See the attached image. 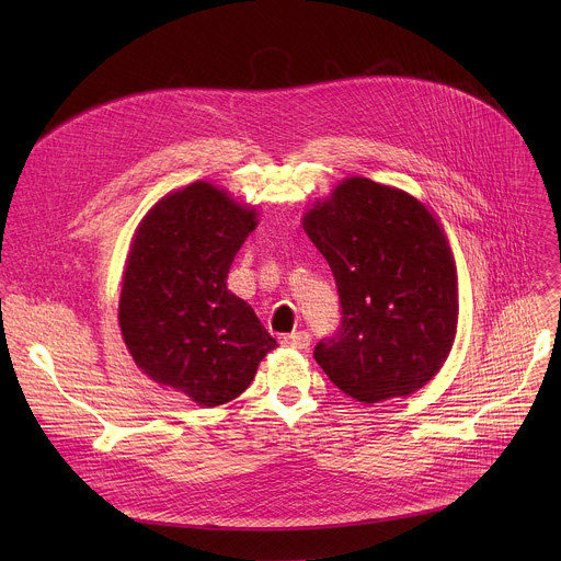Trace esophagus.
I'll use <instances>...</instances> for the list:
<instances>
[{"label": "esophagus", "mask_w": 561, "mask_h": 561, "mask_svg": "<svg viewBox=\"0 0 561 561\" xmlns=\"http://www.w3.org/2000/svg\"><path fill=\"white\" fill-rule=\"evenodd\" d=\"M282 344L288 346V348H295V351H304L310 346V335L306 331H297V333H290V335H284L282 337Z\"/></svg>", "instance_id": "1"}]
</instances>
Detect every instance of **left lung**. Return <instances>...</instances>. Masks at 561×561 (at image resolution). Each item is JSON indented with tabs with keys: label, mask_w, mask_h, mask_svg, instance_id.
<instances>
[{
	"label": "left lung",
	"mask_w": 561,
	"mask_h": 561,
	"mask_svg": "<svg viewBox=\"0 0 561 561\" xmlns=\"http://www.w3.org/2000/svg\"><path fill=\"white\" fill-rule=\"evenodd\" d=\"M340 295V329L312 355L362 404L422 388L457 327L455 264L437 219L404 191L366 178L340 184L304 217Z\"/></svg>",
	"instance_id": "1"
}]
</instances>
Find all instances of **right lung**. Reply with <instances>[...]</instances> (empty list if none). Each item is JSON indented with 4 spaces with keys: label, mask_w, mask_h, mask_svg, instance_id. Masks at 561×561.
<instances>
[{
    "label": "right lung",
    "mask_w": 561,
    "mask_h": 561,
    "mask_svg": "<svg viewBox=\"0 0 561 561\" xmlns=\"http://www.w3.org/2000/svg\"><path fill=\"white\" fill-rule=\"evenodd\" d=\"M257 226L208 182L157 202L144 217L119 297V327L135 364L202 407L242 394L277 346L255 310L226 288L230 264Z\"/></svg>",
    "instance_id": "obj_1"
}]
</instances>
